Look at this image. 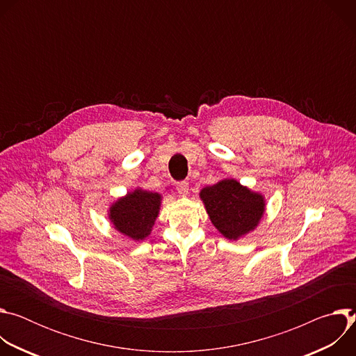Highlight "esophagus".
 <instances>
[{
    "label": "esophagus",
    "instance_id": "obj_1",
    "mask_svg": "<svg viewBox=\"0 0 356 356\" xmlns=\"http://www.w3.org/2000/svg\"><path fill=\"white\" fill-rule=\"evenodd\" d=\"M176 188L180 195H187L188 194V183L187 181H179L176 184Z\"/></svg>",
    "mask_w": 356,
    "mask_h": 356
}]
</instances>
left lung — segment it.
<instances>
[{
    "label": "left lung",
    "mask_w": 356,
    "mask_h": 356,
    "mask_svg": "<svg viewBox=\"0 0 356 356\" xmlns=\"http://www.w3.org/2000/svg\"><path fill=\"white\" fill-rule=\"evenodd\" d=\"M200 198L213 225L229 241H238L255 229L266 207L261 193L249 190L235 179H224L204 187Z\"/></svg>",
    "instance_id": "1"
}]
</instances>
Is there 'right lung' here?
Segmentation results:
<instances>
[{
    "instance_id": "obj_1",
    "label": "right lung",
    "mask_w": 356,
    "mask_h": 356,
    "mask_svg": "<svg viewBox=\"0 0 356 356\" xmlns=\"http://www.w3.org/2000/svg\"><path fill=\"white\" fill-rule=\"evenodd\" d=\"M162 195L159 193L135 188L113 202L108 218L113 227L132 241H142L150 235L159 216Z\"/></svg>"
}]
</instances>
